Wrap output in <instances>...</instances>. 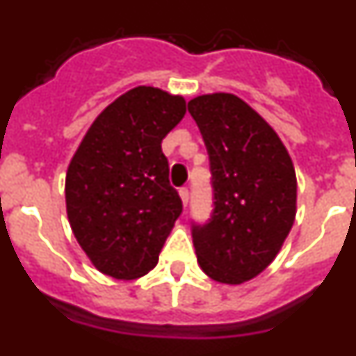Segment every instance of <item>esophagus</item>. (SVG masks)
Here are the masks:
<instances>
[{
    "mask_svg": "<svg viewBox=\"0 0 356 356\" xmlns=\"http://www.w3.org/2000/svg\"><path fill=\"white\" fill-rule=\"evenodd\" d=\"M178 193H180V197H181V201H184V205L187 207V203H188V188L187 187H181L180 191H178Z\"/></svg>",
    "mask_w": 356,
    "mask_h": 356,
    "instance_id": "1",
    "label": "esophagus"
}]
</instances>
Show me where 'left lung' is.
I'll return each instance as SVG.
<instances>
[{
    "instance_id": "1",
    "label": "left lung",
    "mask_w": 356,
    "mask_h": 356,
    "mask_svg": "<svg viewBox=\"0 0 356 356\" xmlns=\"http://www.w3.org/2000/svg\"><path fill=\"white\" fill-rule=\"evenodd\" d=\"M210 159L213 213L193 226L197 262L226 285L253 280L276 259L296 219L294 163L271 124L229 92L188 102Z\"/></svg>"
}]
</instances>
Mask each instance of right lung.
Returning a JSON list of instances; mask_svg holds the SVG:
<instances>
[{
  "instance_id": "add662e5",
  "label": "right lung",
  "mask_w": 356,
  "mask_h": 356,
  "mask_svg": "<svg viewBox=\"0 0 356 356\" xmlns=\"http://www.w3.org/2000/svg\"><path fill=\"white\" fill-rule=\"evenodd\" d=\"M185 112L181 96L135 87L94 119L72 155L65 175L69 225L103 275L135 280L159 262L181 213L162 139Z\"/></svg>"
}]
</instances>
